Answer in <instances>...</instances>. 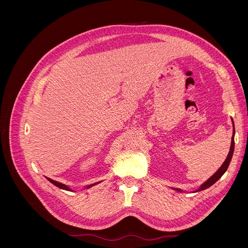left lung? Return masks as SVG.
<instances>
[{
    "label": "left lung",
    "mask_w": 248,
    "mask_h": 248,
    "mask_svg": "<svg viewBox=\"0 0 248 248\" xmlns=\"http://www.w3.org/2000/svg\"><path fill=\"white\" fill-rule=\"evenodd\" d=\"M234 133H235V128H234ZM234 148H235V141H234V136H232V145H231V149H230V153H229V155H228V157H227L226 161L223 162L221 168H220L218 170H217V171L215 172V174H214L211 178H210L205 184L202 185V187H201V188H200L198 191H201V190H204V189H206V188H209L210 186H212L215 182L218 181V180L221 178V176L224 174V172L227 171V170H228V168H229V166H230V162H231V160H232V153H234ZM176 190H177V191H180L179 189H176Z\"/></svg>",
    "instance_id": "obj_1"
}]
</instances>
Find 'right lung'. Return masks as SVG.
I'll return each mask as SVG.
<instances>
[{
	"label": "right lung",
	"instance_id": "add662e5",
	"mask_svg": "<svg viewBox=\"0 0 248 248\" xmlns=\"http://www.w3.org/2000/svg\"><path fill=\"white\" fill-rule=\"evenodd\" d=\"M48 179V178H47ZM48 181L49 182H51L52 184L54 185H56L57 187H59V188H61V189H65V190H70L68 187H67L66 185H64V184H61V183H59V182H57V181H54V180H51V179H48ZM91 186V185H90Z\"/></svg>",
	"mask_w": 248,
	"mask_h": 248
}]
</instances>
